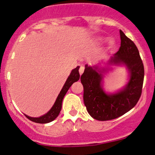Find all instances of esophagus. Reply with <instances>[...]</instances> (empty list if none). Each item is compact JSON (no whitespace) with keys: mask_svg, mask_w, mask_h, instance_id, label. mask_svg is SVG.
<instances>
[{"mask_svg":"<svg viewBox=\"0 0 155 155\" xmlns=\"http://www.w3.org/2000/svg\"><path fill=\"white\" fill-rule=\"evenodd\" d=\"M84 68L82 65H81L79 68V74L80 75H81V74L84 73Z\"/></svg>","mask_w":155,"mask_h":155,"instance_id":"obj_1","label":"esophagus"}]
</instances>
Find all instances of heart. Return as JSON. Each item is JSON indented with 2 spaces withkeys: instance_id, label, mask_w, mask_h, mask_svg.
<instances>
[{
  "instance_id": "heart-1",
  "label": "heart",
  "mask_w": 155,
  "mask_h": 155,
  "mask_svg": "<svg viewBox=\"0 0 155 155\" xmlns=\"http://www.w3.org/2000/svg\"><path fill=\"white\" fill-rule=\"evenodd\" d=\"M114 42L112 40H110V41H109V46H110V47H112L114 46Z\"/></svg>"
}]
</instances>
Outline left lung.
<instances>
[{
	"label": "left lung",
	"instance_id": "1",
	"mask_svg": "<svg viewBox=\"0 0 155 155\" xmlns=\"http://www.w3.org/2000/svg\"><path fill=\"white\" fill-rule=\"evenodd\" d=\"M121 46L116 54L110 57L105 67L85 65L81 76L84 87V102L88 113L99 121L120 117L136 106L143 87L144 68L138 48L122 31ZM111 66H124L129 72V81L118 91L110 94L104 90V75Z\"/></svg>",
	"mask_w": 155,
	"mask_h": 155
}]
</instances>
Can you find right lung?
Instances as JSON below:
<instances>
[{
  "label": "right lung",
  "mask_w": 155,
  "mask_h": 155,
  "mask_svg": "<svg viewBox=\"0 0 155 155\" xmlns=\"http://www.w3.org/2000/svg\"><path fill=\"white\" fill-rule=\"evenodd\" d=\"M79 66H77L76 68L73 69L71 72L70 75L68 76V79L65 81V84L63 85V88H62L61 91L60 92L59 95H58V97H57L56 101H55L54 105L51 109L47 112L45 114L42 115V116L39 117H31L28 116V115L25 114L28 119L31 120L32 122H36V123H41V124H45L49 123V122H51V121L54 120L55 119L58 117L59 115L60 111L62 108V103H63V100L64 96L65 95L68 90L71 87V86L76 81H77L79 79L80 75L79 73Z\"/></svg>",
  "instance_id": "obj_1"
}]
</instances>
